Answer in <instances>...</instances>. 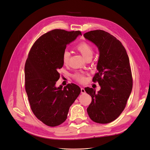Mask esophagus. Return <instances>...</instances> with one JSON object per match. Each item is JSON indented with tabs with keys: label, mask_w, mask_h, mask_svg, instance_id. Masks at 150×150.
<instances>
[{
	"label": "esophagus",
	"mask_w": 150,
	"mask_h": 150,
	"mask_svg": "<svg viewBox=\"0 0 150 150\" xmlns=\"http://www.w3.org/2000/svg\"><path fill=\"white\" fill-rule=\"evenodd\" d=\"M81 93L82 94H84V93H86L85 90L84 88H81Z\"/></svg>",
	"instance_id": "obj_1"
}]
</instances>
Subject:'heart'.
Returning <instances> with one entry per match:
<instances>
[{"instance_id":"1","label":"heart","mask_w":150,"mask_h":150,"mask_svg":"<svg viewBox=\"0 0 150 150\" xmlns=\"http://www.w3.org/2000/svg\"><path fill=\"white\" fill-rule=\"evenodd\" d=\"M76 48L85 59H86L88 57H92L93 49L89 44L86 42H82L79 45H78ZM70 56V53L69 51H67V50H65V51L63 52L62 59L63 63L65 65H67L69 63ZM76 77V79L80 81H83L84 80V77L80 74L77 75Z\"/></svg>"}]
</instances>
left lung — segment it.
<instances>
[{"mask_svg": "<svg viewBox=\"0 0 150 150\" xmlns=\"http://www.w3.org/2000/svg\"><path fill=\"white\" fill-rule=\"evenodd\" d=\"M99 51L93 81H98L101 89L85 88L92 97L87 108L91 119L105 124L117 119L125 109L132 89V77L129 59L122 43L104 30H93L84 34Z\"/></svg>", "mask_w": 150, "mask_h": 150, "instance_id": "8db88e82", "label": "left lung"}]
</instances>
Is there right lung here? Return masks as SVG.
<instances>
[{"instance_id": "right-lung-1", "label": "right lung", "mask_w": 150, "mask_h": 150, "mask_svg": "<svg viewBox=\"0 0 150 150\" xmlns=\"http://www.w3.org/2000/svg\"><path fill=\"white\" fill-rule=\"evenodd\" d=\"M80 35V31H50L33 45L25 62V88L31 109L47 126L54 127L64 122L80 93V87L74 83L63 88L55 86L59 79L58 71L64 65L62 54L67 45Z\"/></svg>"}]
</instances>
